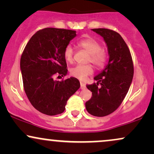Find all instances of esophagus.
<instances>
[{
	"label": "esophagus",
	"instance_id": "esophagus-1",
	"mask_svg": "<svg viewBox=\"0 0 154 154\" xmlns=\"http://www.w3.org/2000/svg\"><path fill=\"white\" fill-rule=\"evenodd\" d=\"M80 88H81V89H82V90L85 89V88H86L85 84H84V83H83V82H80Z\"/></svg>",
	"mask_w": 154,
	"mask_h": 154
}]
</instances>
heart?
Masks as SVG:
<instances>
[{
    "instance_id": "1",
    "label": "heart",
    "mask_w": 154,
    "mask_h": 154,
    "mask_svg": "<svg viewBox=\"0 0 154 154\" xmlns=\"http://www.w3.org/2000/svg\"><path fill=\"white\" fill-rule=\"evenodd\" d=\"M79 48L85 50L89 54L88 62H91L97 68L100 69L105 66L107 54L101 48V45L97 40L92 38H84L77 43ZM74 49L70 45H66L63 50V57L68 63H72L74 61ZM93 69L91 64L77 65L70 70L72 76L79 80H85L88 76L93 74Z\"/></svg>"
}]
</instances>
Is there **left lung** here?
Instances as JSON below:
<instances>
[{"label": "left lung", "mask_w": 154, "mask_h": 154, "mask_svg": "<svg viewBox=\"0 0 154 154\" xmlns=\"http://www.w3.org/2000/svg\"><path fill=\"white\" fill-rule=\"evenodd\" d=\"M92 30L103 38L109 60L105 69L94 77L98 82L87 85L92 97L85 107L91 115L105 116L116 111L125 99L133 77V61L128 46L119 33L105 28Z\"/></svg>", "instance_id": "8db88e82"}]
</instances>
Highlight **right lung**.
<instances>
[{"label":"right lung","mask_w":154,"mask_h":154,"mask_svg":"<svg viewBox=\"0 0 154 154\" xmlns=\"http://www.w3.org/2000/svg\"><path fill=\"white\" fill-rule=\"evenodd\" d=\"M76 31L45 28L30 38L21 56L23 86L35 109L49 116L63 113L67 100L80 87L75 77L55 80L67 74L63 50Z\"/></svg>","instance_id":"right-lung-1"}]
</instances>
